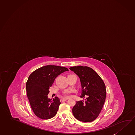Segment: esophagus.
Returning a JSON list of instances; mask_svg holds the SVG:
<instances>
[{
	"mask_svg": "<svg viewBox=\"0 0 135 135\" xmlns=\"http://www.w3.org/2000/svg\"><path fill=\"white\" fill-rule=\"evenodd\" d=\"M67 100V99H65V98H62V99H61L60 100H61V102H64V101H66Z\"/></svg>",
	"mask_w": 135,
	"mask_h": 135,
	"instance_id": "1",
	"label": "esophagus"
}]
</instances>
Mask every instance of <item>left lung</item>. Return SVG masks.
<instances>
[{"label": "left lung", "mask_w": 135, "mask_h": 135, "mask_svg": "<svg viewBox=\"0 0 135 135\" xmlns=\"http://www.w3.org/2000/svg\"><path fill=\"white\" fill-rule=\"evenodd\" d=\"M70 70L80 78L82 88L80 98L84 100L76 102L72 112L74 117L83 122H91L99 115L104 103L106 90L104 83L94 70L87 66H74Z\"/></svg>", "instance_id": "1"}]
</instances>
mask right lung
Instances as JSON below:
<instances>
[{
  "instance_id": "right-lung-1",
  "label": "right lung",
  "mask_w": 135,
  "mask_h": 135,
  "mask_svg": "<svg viewBox=\"0 0 135 135\" xmlns=\"http://www.w3.org/2000/svg\"><path fill=\"white\" fill-rule=\"evenodd\" d=\"M65 67L46 65L33 71L26 84V93L31 107L36 116L42 119H49L55 116L61 104L57 97L50 99L48 98L50 87L55 78L64 72Z\"/></svg>"
}]
</instances>
